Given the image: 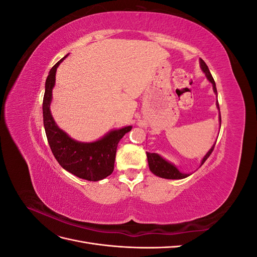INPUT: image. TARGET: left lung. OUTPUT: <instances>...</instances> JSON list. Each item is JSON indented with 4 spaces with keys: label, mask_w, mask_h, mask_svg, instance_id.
<instances>
[{
    "label": "left lung",
    "mask_w": 257,
    "mask_h": 257,
    "mask_svg": "<svg viewBox=\"0 0 257 257\" xmlns=\"http://www.w3.org/2000/svg\"><path fill=\"white\" fill-rule=\"evenodd\" d=\"M199 63H200V68L201 71H203L205 74H206V77L207 79L212 83V87H213V91L217 96V91H216V87H215V82H214V79L213 77L211 76V73H210L209 68L207 66V64L205 63L204 60L199 59ZM216 107L217 109H219L220 111V106H219V103H217V99H216ZM220 123H221V112H220ZM214 146L215 144L211 147V149H210L207 154L204 157V159L201 160V164L203 165L204 163L206 162V160L210 157V154L212 153L213 149H214ZM147 159H148V164H149V168L151 172L158 177H161V178H164V179H183V178H186L188 176H190L189 174H183L181 173L180 170H179L174 164H172V163L166 161L165 159H163L160 154L158 153H150V152H147Z\"/></svg>",
    "instance_id": "8db88e82"
}]
</instances>
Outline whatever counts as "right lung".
<instances>
[{"mask_svg": "<svg viewBox=\"0 0 257 257\" xmlns=\"http://www.w3.org/2000/svg\"><path fill=\"white\" fill-rule=\"evenodd\" d=\"M66 57L61 59L50 69L46 79L43 99L46 136L54 158L65 170L88 181H99L112 174L116 147L120 139L132 130V126L110 131L96 142L81 143L69 137L57 125L50 111L52 89L56 83L57 68Z\"/></svg>", "mask_w": 257, "mask_h": 257, "instance_id": "add662e5", "label": "right lung"}]
</instances>
